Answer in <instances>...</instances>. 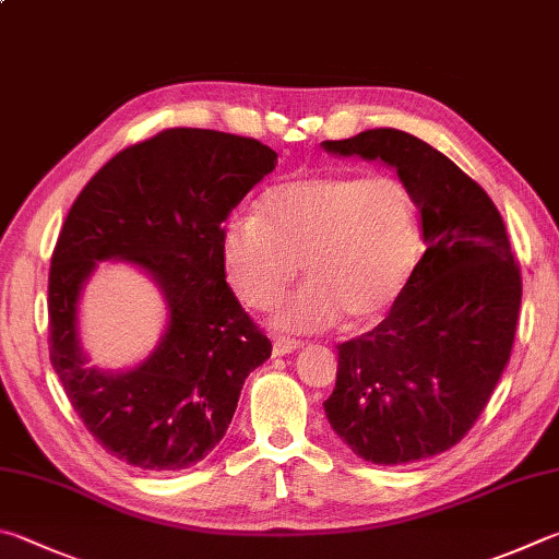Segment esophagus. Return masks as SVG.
<instances>
[{
    "label": "esophagus",
    "instance_id": "obj_1",
    "mask_svg": "<svg viewBox=\"0 0 559 559\" xmlns=\"http://www.w3.org/2000/svg\"><path fill=\"white\" fill-rule=\"evenodd\" d=\"M300 349V342L298 340H290V337H281L276 334L273 337V357H286V354Z\"/></svg>",
    "mask_w": 559,
    "mask_h": 559
}]
</instances>
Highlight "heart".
Listing matches in <instances>:
<instances>
[{"instance_id": "b5f03b06", "label": "heart", "mask_w": 559, "mask_h": 559, "mask_svg": "<svg viewBox=\"0 0 559 559\" xmlns=\"http://www.w3.org/2000/svg\"><path fill=\"white\" fill-rule=\"evenodd\" d=\"M423 257L420 207L395 176H306L259 200V215L222 227V266L253 310L276 302L298 263L310 278L276 312L281 328L314 332L347 314L354 328L381 322L408 290Z\"/></svg>"}]
</instances>
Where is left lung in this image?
Returning <instances> with one entry per match:
<instances>
[{
	"label": "left lung",
	"instance_id": "1",
	"mask_svg": "<svg viewBox=\"0 0 559 559\" xmlns=\"http://www.w3.org/2000/svg\"><path fill=\"white\" fill-rule=\"evenodd\" d=\"M322 146L399 170L418 200L428 247L385 320L337 344L324 415L361 460H428L472 430L509 364L521 269L491 198L438 148L399 129Z\"/></svg>",
	"mask_w": 559,
	"mask_h": 559
}]
</instances>
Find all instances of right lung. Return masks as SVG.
I'll return each mask as SVG.
<instances>
[{
    "label": "right lung",
    "mask_w": 559,
    "mask_h": 559,
    "mask_svg": "<svg viewBox=\"0 0 559 559\" xmlns=\"http://www.w3.org/2000/svg\"><path fill=\"white\" fill-rule=\"evenodd\" d=\"M276 160L257 139L166 129L107 160L70 207L48 273L50 364L117 460L148 472L205 460L245 379L271 357V340L225 281L222 222ZM111 258L146 270L169 310L159 347L127 372L90 368L76 332L84 283Z\"/></svg>",
    "instance_id": "right-lung-1"
}]
</instances>
